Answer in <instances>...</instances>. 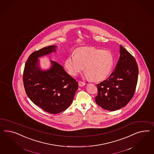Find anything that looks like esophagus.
I'll list each match as a JSON object with an SVG mask.
<instances>
[{"instance_id":"34e87169","label":"esophagus","mask_w":154,"mask_h":154,"mask_svg":"<svg viewBox=\"0 0 154 154\" xmlns=\"http://www.w3.org/2000/svg\"><path fill=\"white\" fill-rule=\"evenodd\" d=\"M85 85H86V83L83 82H82V81H79V86H80V87H83L84 86H85Z\"/></svg>"}]
</instances>
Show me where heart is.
Masks as SVG:
<instances>
[{
	"instance_id": "1",
	"label": "heart",
	"mask_w": 154,
	"mask_h": 154,
	"mask_svg": "<svg viewBox=\"0 0 154 154\" xmlns=\"http://www.w3.org/2000/svg\"><path fill=\"white\" fill-rule=\"evenodd\" d=\"M75 53L68 56L64 62V66L71 75H77L85 67L86 78L100 82L106 79L112 71L114 59L109 50L83 47L75 50Z\"/></svg>"
}]
</instances>
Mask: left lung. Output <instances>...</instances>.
Listing matches in <instances>:
<instances>
[{
    "mask_svg": "<svg viewBox=\"0 0 154 154\" xmlns=\"http://www.w3.org/2000/svg\"><path fill=\"white\" fill-rule=\"evenodd\" d=\"M138 68L134 58L122 45L120 57L108 79L97 84L96 103L114 111L122 108L133 97L137 86Z\"/></svg>",
    "mask_w": 154,
    "mask_h": 154,
    "instance_id": "1",
    "label": "left lung"
}]
</instances>
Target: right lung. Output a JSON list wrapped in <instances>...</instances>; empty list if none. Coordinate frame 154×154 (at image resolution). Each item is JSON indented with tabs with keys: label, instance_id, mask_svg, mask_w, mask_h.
<instances>
[{
	"label": "right lung",
	"instance_id": "right-lung-1",
	"mask_svg": "<svg viewBox=\"0 0 154 154\" xmlns=\"http://www.w3.org/2000/svg\"><path fill=\"white\" fill-rule=\"evenodd\" d=\"M57 46H49L30 55L25 64L23 81L29 99L46 112L58 114L66 110L74 99L78 82L60 64L50 60L51 66L42 70L38 58L56 52Z\"/></svg>",
	"mask_w": 154,
	"mask_h": 154
}]
</instances>
